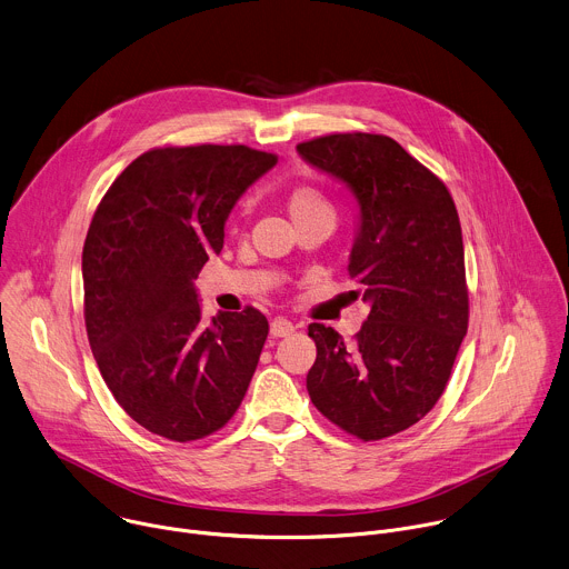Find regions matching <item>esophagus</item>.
<instances>
[{
    "instance_id": "1",
    "label": "esophagus",
    "mask_w": 569,
    "mask_h": 569,
    "mask_svg": "<svg viewBox=\"0 0 569 569\" xmlns=\"http://www.w3.org/2000/svg\"><path fill=\"white\" fill-rule=\"evenodd\" d=\"M296 331V325L287 318H273L271 320V336L273 338H282V336H289Z\"/></svg>"
}]
</instances>
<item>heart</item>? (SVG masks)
Listing matches in <instances>:
<instances>
[{"label": "heart", "mask_w": 569, "mask_h": 569, "mask_svg": "<svg viewBox=\"0 0 569 569\" xmlns=\"http://www.w3.org/2000/svg\"><path fill=\"white\" fill-rule=\"evenodd\" d=\"M287 210L293 221H305L320 212H331V206L313 188H296L287 199Z\"/></svg>", "instance_id": "obj_1"}]
</instances>
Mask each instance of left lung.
<instances>
[{"label":"left lung","instance_id":"obj_1","mask_svg":"<svg viewBox=\"0 0 569 569\" xmlns=\"http://www.w3.org/2000/svg\"><path fill=\"white\" fill-rule=\"evenodd\" d=\"M298 154L343 181L359 203L350 253L355 298L370 316L352 343L309 325L311 403L338 428L375 441L426 417L469 327L462 226L443 181L383 134H327Z\"/></svg>","mask_w":569,"mask_h":569}]
</instances>
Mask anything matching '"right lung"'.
Masks as SVG:
<instances>
[{
  "label": "right lung",
  "instance_id": "right-lung-1",
  "mask_svg": "<svg viewBox=\"0 0 569 569\" xmlns=\"http://www.w3.org/2000/svg\"><path fill=\"white\" fill-rule=\"evenodd\" d=\"M278 163L247 146L154 148L109 186L82 249L84 325L119 406L172 441L240 408L269 333L247 307L201 322L194 280L244 190Z\"/></svg>",
  "mask_w": 569,
  "mask_h": 569
}]
</instances>
